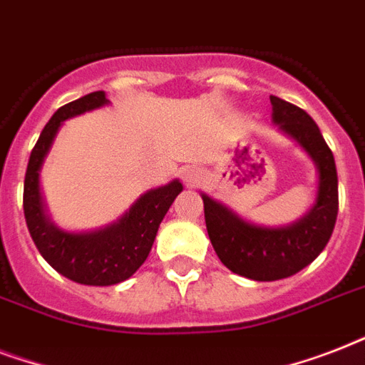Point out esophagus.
Segmentation results:
<instances>
[{"instance_id":"obj_1","label":"esophagus","mask_w":365,"mask_h":365,"mask_svg":"<svg viewBox=\"0 0 365 365\" xmlns=\"http://www.w3.org/2000/svg\"><path fill=\"white\" fill-rule=\"evenodd\" d=\"M182 180L187 183V185H197V183L202 180V172H200L199 168H195V166H187V168H183Z\"/></svg>"}]
</instances>
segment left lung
I'll use <instances>...</instances> for the list:
<instances>
[{"mask_svg": "<svg viewBox=\"0 0 365 365\" xmlns=\"http://www.w3.org/2000/svg\"><path fill=\"white\" fill-rule=\"evenodd\" d=\"M272 123L305 149L317 166L318 187L309 210L282 227L246 222L222 202L200 195L206 231L217 257L229 271L257 282L288 278L317 259L334 233L339 197L331 149L311 115L286 100L271 96Z\"/></svg>", "mask_w": 365, "mask_h": 365, "instance_id": "8db88e82", "label": "left lung"}]
</instances>
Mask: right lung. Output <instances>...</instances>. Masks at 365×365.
<instances>
[{
	"label": "right lung",
	"mask_w": 365,
	"mask_h": 365,
	"mask_svg": "<svg viewBox=\"0 0 365 365\" xmlns=\"http://www.w3.org/2000/svg\"><path fill=\"white\" fill-rule=\"evenodd\" d=\"M110 104L96 91L56 110L31 149L24 178V217L39 254L54 271L85 286H111L130 278L148 259L159 225L174 199L182 193L180 180L140 195L117 222L94 231H64L51 222L41 195V168L66 119Z\"/></svg>",
	"instance_id": "1"
}]
</instances>
